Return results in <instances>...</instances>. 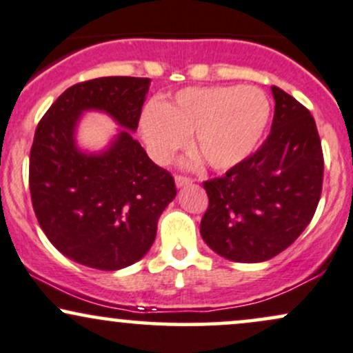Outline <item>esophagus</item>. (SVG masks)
Segmentation results:
<instances>
[{
    "label": "esophagus",
    "instance_id": "1",
    "mask_svg": "<svg viewBox=\"0 0 353 353\" xmlns=\"http://www.w3.org/2000/svg\"><path fill=\"white\" fill-rule=\"evenodd\" d=\"M188 184H192V179L188 176H182V174H177L176 176V185L177 188H182V185H188Z\"/></svg>",
    "mask_w": 353,
    "mask_h": 353
}]
</instances>
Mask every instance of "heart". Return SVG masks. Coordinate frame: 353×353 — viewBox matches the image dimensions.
<instances>
[{
	"instance_id": "1",
	"label": "heart",
	"mask_w": 353,
	"mask_h": 353,
	"mask_svg": "<svg viewBox=\"0 0 353 353\" xmlns=\"http://www.w3.org/2000/svg\"><path fill=\"white\" fill-rule=\"evenodd\" d=\"M269 116L270 103L259 88H185L163 106L145 109L141 131L159 163H168L194 134L205 163L224 171L255 151Z\"/></svg>"
}]
</instances>
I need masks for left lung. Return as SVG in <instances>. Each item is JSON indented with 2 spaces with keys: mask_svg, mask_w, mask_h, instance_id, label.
Masks as SVG:
<instances>
[{
  "mask_svg": "<svg viewBox=\"0 0 353 353\" xmlns=\"http://www.w3.org/2000/svg\"><path fill=\"white\" fill-rule=\"evenodd\" d=\"M272 128L261 148L222 177L204 182L201 236L234 262H264L309 225L323 182V152L310 111L272 86Z\"/></svg>",
  "mask_w": 353,
  "mask_h": 353,
  "instance_id": "left-lung-1",
  "label": "left lung"
}]
</instances>
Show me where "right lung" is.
Masks as SVG:
<instances>
[{"instance_id": "right-lung-1", "label": "right lung", "mask_w": 353, "mask_h": 353, "mask_svg": "<svg viewBox=\"0 0 353 353\" xmlns=\"http://www.w3.org/2000/svg\"><path fill=\"white\" fill-rule=\"evenodd\" d=\"M149 78L109 76L68 88L34 132L30 190L43 232L61 254L91 269L117 270L144 257L157 221L176 197L171 172L154 164L131 132L108 152L81 153L74 143L80 112H108L136 131Z\"/></svg>"}]
</instances>
